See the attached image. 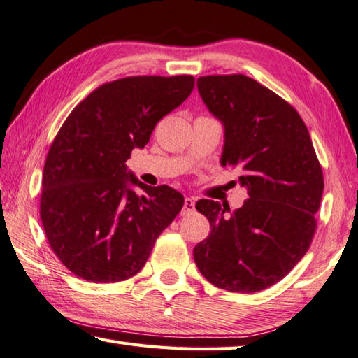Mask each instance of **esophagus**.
I'll return each mask as SVG.
<instances>
[{"label":"esophagus","instance_id":"obj_1","mask_svg":"<svg viewBox=\"0 0 358 358\" xmlns=\"http://www.w3.org/2000/svg\"><path fill=\"white\" fill-rule=\"evenodd\" d=\"M194 208H196V203H194V199L186 197V199H185V203H183V214L192 213Z\"/></svg>","mask_w":358,"mask_h":358}]
</instances>
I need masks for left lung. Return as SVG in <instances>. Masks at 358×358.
Here are the masks:
<instances>
[{
	"label": "left lung",
	"mask_w": 358,
	"mask_h": 358,
	"mask_svg": "<svg viewBox=\"0 0 358 358\" xmlns=\"http://www.w3.org/2000/svg\"><path fill=\"white\" fill-rule=\"evenodd\" d=\"M197 87L222 122L220 164L239 167L249 199L229 205L201 199L211 233L194 262L214 287L257 292L272 287L307 253L324 191L322 169L301 115L282 96L245 75L200 76Z\"/></svg>",
	"instance_id": "left-lung-1"
}]
</instances>
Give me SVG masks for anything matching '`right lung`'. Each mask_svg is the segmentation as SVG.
Segmentation results:
<instances>
[{"label": "right lung", "mask_w": 358, "mask_h": 358, "mask_svg": "<svg viewBox=\"0 0 358 358\" xmlns=\"http://www.w3.org/2000/svg\"><path fill=\"white\" fill-rule=\"evenodd\" d=\"M192 89L191 75L101 84L57 131L43 167L41 219L55 255L76 277L115 283L136 275L181 211L178 191L141 183L125 162Z\"/></svg>", "instance_id": "add662e5"}]
</instances>
